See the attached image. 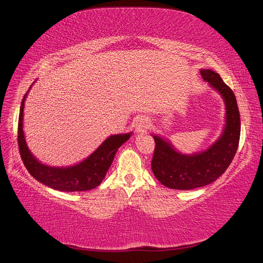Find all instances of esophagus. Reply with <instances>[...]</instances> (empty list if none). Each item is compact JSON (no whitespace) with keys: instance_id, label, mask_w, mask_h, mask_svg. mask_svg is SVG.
<instances>
[{"instance_id":"1","label":"esophagus","mask_w":263,"mask_h":263,"mask_svg":"<svg viewBox=\"0 0 263 263\" xmlns=\"http://www.w3.org/2000/svg\"><path fill=\"white\" fill-rule=\"evenodd\" d=\"M149 126V120L145 117H138L134 120V130L137 133H143L145 130L148 129Z\"/></svg>"}]
</instances>
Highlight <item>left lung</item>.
Segmentation results:
<instances>
[{"label":"left lung","instance_id":"obj_1","mask_svg":"<svg viewBox=\"0 0 263 263\" xmlns=\"http://www.w3.org/2000/svg\"><path fill=\"white\" fill-rule=\"evenodd\" d=\"M200 74L203 81L222 97L226 123L216 142L207 149L193 154H183L168 139L152 134L156 143L152 160L153 173L162 185L172 190L189 191L215 182L226 172L238 147L240 118L234 93L219 73L200 69Z\"/></svg>","mask_w":263,"mask_h":263}]
</instances>
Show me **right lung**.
Returning <instances> with one entry per match:
<instances>
[{"mask_svg":"<svg viewBox=\"0 0 263 263\" xmlns=\"http://www.w3.org/2000/svg\"><path fill=\"white\" fill-rule=\"evenodd\" d=\"M29 87L24 96L18 119V146L28 172L45 186L61 192H84L97 187L105 179L118 148L128 141L133 132L114 134L107 138L90 156L66 167L48 166L39 160L28 147L24 132V108Z\"/></svg>","mask_w":263,"mask_h":263,"instance_id":"1","label":"right lung"}]
</instances>
